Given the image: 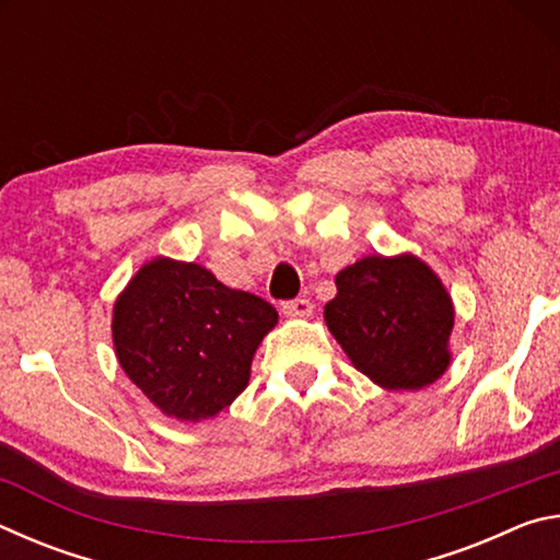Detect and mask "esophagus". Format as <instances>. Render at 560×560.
I'll return each mask as SVG.
<instances>
[{"label":"esophagus","mask_w":560,"mask_h":560,"mask_svg":"<svg viewBox=\"0 0 560 560\" xmlns=\"http://www.w3.org/2000/svg\"><path fill=\"white\" fill-rule=\"evenodd\" d=\"M281 311H283V316H291V318H308L311 314H314V303H311L308 299L283 301Z\"/></svg>","instance_id":"1"}]
</instances>
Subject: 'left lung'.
<instances>
[{"mask_svg": "<svg viewBox=\"0 0 560 560\" xmlns=\"http://www.w3.org/2000/svg\"><path fill=\"white\" fill-rule=\"evenodd\" d=\"M326 326L360 373L385 390H420L450 368L454 306L422 259L365 257L336 277Z\"/></svg>", "mask_w": 560, "mask_h": 560, "instance_id": "1", "label": "left lung"}]
</instances>
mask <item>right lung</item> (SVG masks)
Returning <instances> with one entry per match:
<instances>
[{
	"instance_id": "right-lung-1",
	"label": "right lung",
	"mask_w": 560,
	"mask_h": 560,
	"mask_svg": "<svg viewBox=\"0 0 560 560\" xmlns=\"http://www.w3.org/2000/svg\"><path fill=\"white\" fill-rule=\"evenodd\" d=\"M279 314L224 287L200 264L148 261L113 306L118 363L160 412L183 422L220 415L240 395Z\"/></svg>"
}]
</instances>
